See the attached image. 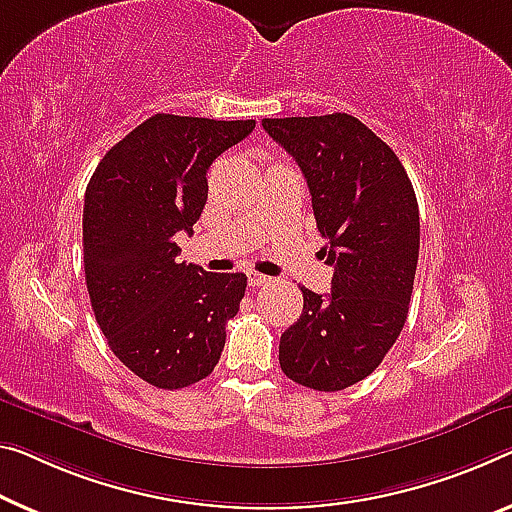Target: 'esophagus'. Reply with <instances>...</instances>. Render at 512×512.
I'll return each instance as SVG.
<instances>
[{
    "instance_id": "34e87169",
    "label": "esophagus",
    "mask_w": 512,
    "mask_h": 512,
    "mask_svg": "<svg viewBox=\"0 0 512 512\" xmlns=\"http://www.w3.org/2000/svg\"><path fill=\"white\" fill-rule=\"evenodd\" d=\"M247 279H249V286L251 288H261V286H267L270 283V277H265V274H258V272H247Z\"/></svg>"
}]
</instances>
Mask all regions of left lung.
<instances>
[{
  "label": "left lung",
  "mask_w": 512,
  "mask_h": 512,
  "mask_svg": "<svg viewBox=\"0 0 512 512\" xmlns=\"http://www.w3.org/2000/svg\"><path fill=\"white\" fill-rule=\"evenodd\" d=\"M300 164L334 267L332 293L302 286L304 309L281 334L290 380L341 391L371 375L407 320L419 263V203L396 153L350 114L263 119Z\"/></svg>",
  "instance_id": "1"
}]
</instances>
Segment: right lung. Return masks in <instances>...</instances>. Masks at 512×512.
<instances>
[{
  "instance_id": "1",
  "label": "right lung",
  "mask_w": 512,
  "mask_h": 512,
  "mask_svg": "<svg viewBox=\"0 0 512 512\" xmlns=\"http://www.w3.org/2000/svg\"><path fill=\"white\" fill-rule=\"evenodd\" d=\"M256 121L155 114L112 146L84 196V274L109 348L157 389L212 373L247 277L178 263L176 233L201 217L208 167Z\"/></svg>"
}]
</instances>
